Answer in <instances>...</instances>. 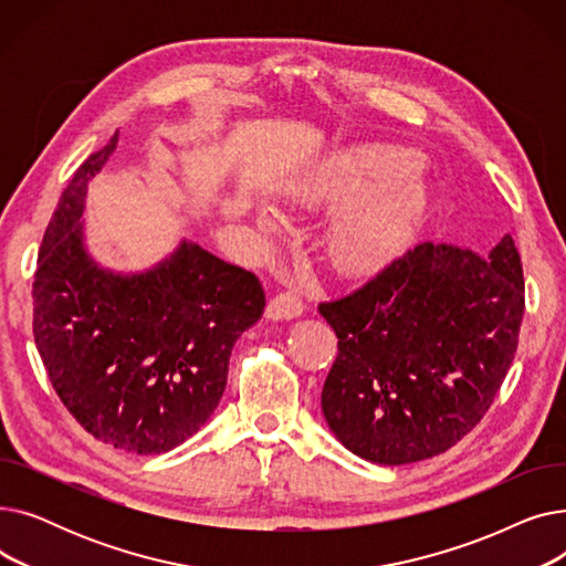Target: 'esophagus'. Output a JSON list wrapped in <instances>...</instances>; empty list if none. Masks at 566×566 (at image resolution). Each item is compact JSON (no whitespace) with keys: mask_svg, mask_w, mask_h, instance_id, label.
Returning <instances> with one entry per match:
<instances>
[{"mask_svg":"<svg viewBox=\"0 0 566 566\" xmlns=\"http://www.w3.org/2000/svg\"><path fill=\"white\" fill-rule=\"evenodd\" d=\"M303 310H305V305H303L301 295L284 291V293L273 295L271 303H268V307H265V316L271 321H289V318H298L303 314Z\"/></svg>","mask_w":566,"mask_h":566,"instance_id":"obj_1","label":"esophagus"}]
</instances>
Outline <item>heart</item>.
<instances>
[{"label":"heart","instance_id":"1","mask_svg":"<svg viewBox=\"0 0 566 566\" xmlns=\"http://www.w3.org/2000/svg\"><path fill=\"white\" fill-rule=\"evenodd\" d=\"M418 165V156L399 146H358L325 163L295 192L303 203H337L389 186L344 206L325 229L323 252L337 273H369L401 252L427 201L422 184L408 176ZM259 224L273 229V213L261 211Z\"/></svg>","mask_w":566,"mask_h":566}]
</instances>
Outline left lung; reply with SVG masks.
<instances>
[{"instance_id": "8db88e82", "label": "left lung", "mask_w": 566, "mask_h": 566, "mask_svg": "<svg viewBox=\"0 0 566 566\" xmlns=\"http://www.w3.org/2000/svg\"><path fill=\"white\" fill-rule=\"evenodd\" d=\"M523 284L507 233L489 256L420 243L321 303L339 339L321 408L344 448L403 465L448 452L478 427L514 360Z\"/></svg>"}]
</instances>
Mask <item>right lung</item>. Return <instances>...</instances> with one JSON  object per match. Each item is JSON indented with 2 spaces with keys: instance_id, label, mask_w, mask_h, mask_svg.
Listing matches in <instances>:
<instances>
[{
  "instance_id": "add662e5",
  "label": "right lung",
  "mask_w": 566,
  "mask_h": 566,
  "mask_svg": "<svg viewBox=\"0 0 566 566\" xmlns=\"http://www.w3.org/2000/svg\"><path fill=\"white\" fill-rule=\"evenodd\" d=\"M118 133L88 156L45 229L34 275V339L50 382L94 438L163 454L195 436L227 388L229 355L265 307L261 282L184 241L156 268L118 275L84 248L86 184Z\"/></svg>"
}]
</instances>
